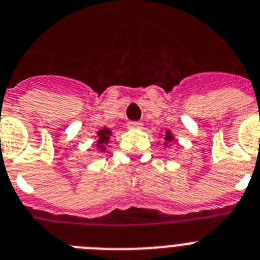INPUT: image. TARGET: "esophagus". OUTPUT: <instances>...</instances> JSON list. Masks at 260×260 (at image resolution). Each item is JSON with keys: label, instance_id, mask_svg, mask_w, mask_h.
<instances>
[{"label": "esophagus", "instance_id": "1", "mask_svg": "<svg viewBox=\"0 0 260 260\" xmlns=\"http://www.w3.org/2000/svg\"><path fill=\"white\" fill-rule=\"evenodd\" d=\"M141 126H143L141 121H128V128L131 129H140Z\"/></svg>", "mask_w": 260, "mask_h": 260}]
</instances>
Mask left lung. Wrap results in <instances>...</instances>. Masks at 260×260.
Returning <instances> with one entry per match:
<instances>
[{"instance_id": "obj_1", "label": "left lung", "mask_w": 260, "mask_h": 260, "mask_svg": "<svg viewBox=\"0 0 260 260\" xmlns=\"http://www.w3.org/2000/svg\"><path fill=\"white\" fill-rule=\"evenodd\" d=\"M165 140H167V141L173 140V137H172V135L169 134V131H167V132H165ZM165 144H167V143H165Z\"/></svg>"}]
</instances>
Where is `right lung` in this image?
<instances>
[{"instance_id": "1", "label": "right lung", "mask_w": 260, "mask_h": 260, "mask_svg": "<svg viewBox=\"0 0 260 260\" xmlns=\"http://www.w3.org/2000/svg\"><path fill=\"white\" fill-rule=\"evenodd\" d=\"M111 131L107 129V128H103V129H100L99 132H98V136H99V140H98V143H99V145H98V148H99L100 150L106 149V147H104V144L108 141V136H110Z\"/></svg>"}]
</instances>
